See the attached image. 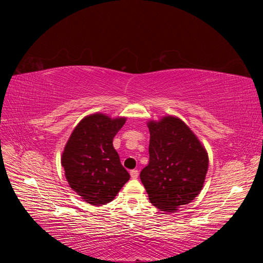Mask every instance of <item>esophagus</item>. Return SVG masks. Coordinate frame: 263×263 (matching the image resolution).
Wrapping results in <instances>:
<instances>
[{
    "instance_id": "obj_1",
    "label": "esophagus",
    "mask_w": 263,
    "mask_h": 263,
    "mask_svg": "<svg viewBox=\"0 0 263 263\" xmlns=\"http://www.w3.org/2000/svg\"><path fill=\"white\" fill-rule=\"evenodd\" d=\"M130 175H131V177H132V178H138V176H139V172H138L137 170H133V171H131V172H130Z\"/></svg>"
}]
</instances>
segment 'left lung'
I'll return each instance as SVG.
<instances>
[{
	"label": "left lung",
	"mask_w": 263,
	"mask_h": 263,
	"mask_svg": "<svg viewBox=\"0 0 263 263\" xmlns=\"http://www.w3.org/2000/svg\"><path fill=\"white\" fill-rule=\"evenodd\" d=\"M149 164L140 178L150 202L172 212L201 192L208 171V154L197 136L175 116L149 121Z\"/></svg>",
	"instance_id": "1"
}]
</instances>
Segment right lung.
Listing matches in <instances>:
<instances>
[{
	"label": "right lung",
	"instance_id": "obj_1",
	"mask_svg": "<svg viewBox=\"0 0 263 263\" xmlns=\"http://www.w3.org/2000/svg\"><path fill=\"white\" fill-rule=\"evenodd\" d=\"M126 117L110 119L96 113L86 116L71 133L62 154L70 187L92 205L110 202L130 174L122 166L113 139Z\"/></svg>",
	"mask_w": 263,
	"mask_h": 263
}]
</instances>
